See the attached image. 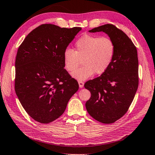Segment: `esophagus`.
<instances>
[{
    "mask_svg": "<svg viewBox=\"0 0 155 155\" xmlns=\"http://www.w3.org/2000/svg\"><path fill=\"white\" fill-rule=\"evenodd\" d=\"M78 83H79V87L80 88H83V86H84V83H83L82 81H79Z\"/></svg>",
    "mask_w": 155,
    "mask_h": 155,
    "instance_id": "esophagus-1",
    "label": "esophagus"
}]
</instances>
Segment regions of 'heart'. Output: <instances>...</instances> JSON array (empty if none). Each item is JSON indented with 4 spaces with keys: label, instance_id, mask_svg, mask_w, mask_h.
<instances>
[{
    "label": "heart",
    "instance_id": "b5f03b06",
    "mask_svg": "<svg viewBox=\"0 0 155 155\" xmlns=\"http://www.w3.org/2000/svg\"><path fill=\"white\" fill-rule=\"evenodd\" d=\"M75 46V51L70 48L64 50L63 61L65 68L69 72L74 71L71 75L79 81L85 80L94 73L104 74L115 55V44L108 37L85 35L76 41ZM80 60L84 66L76 70Z\"/></svg>",
    "mask_w": 155,
    "mask_h": 155
}]
</instances>
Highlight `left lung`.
Returning a JSON list of instances; mask_svg holds the SVG:
<instances>
[{"label":"left lung","instance_id":"obj_1","mask_svg":"<svg viewBox=\"0 0 155 155\" xmlns=\"http://www.w3.org/2000/svg\"><path fill=\"white\" fill-rule=\"evenodd\" d=\"M89 32H104L115 44V55L110 67L101 76L84 85L91 94L85 103L87 112L99 122L111 124L126 114L136 93L137 49L128 36L113 25H104Z\"/></svg>","mask_w":155,"mask_h":155}]
</instances>
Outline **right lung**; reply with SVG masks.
<instances>
[{
    "label": "right lung",
    "instance_id": "right-lung-1",
    "mask_svg": "<svg viewBox=\"0 0 155 155\" xmlns=\"http://www.w3.org/2000/svg\"><path fill=\"white\" fill-rule=\"evenodd\" d=\"M81 30L41 25L18 48L15 93L25 110L38 122L49 123L59 117L79 89L78 81L64 68L63 53Z\"/></svg>",
    "mask_w": 155,
    "mask_h": 155
}]
</instances>
